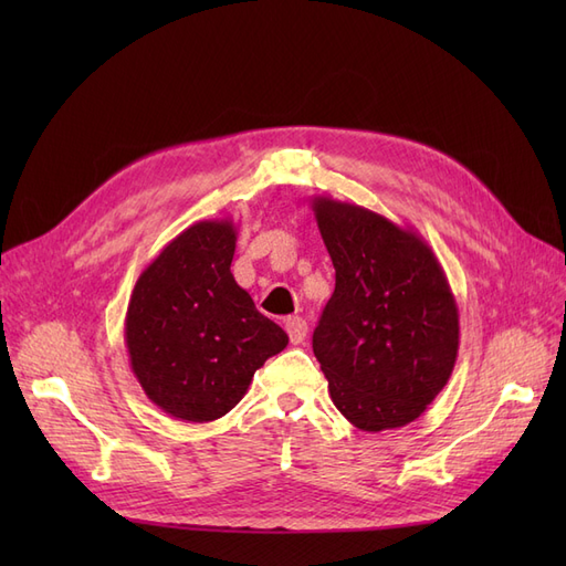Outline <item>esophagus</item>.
I'll return each mask as SVG.
<instances>
[{
    "label": "esophagus",
    "instance_id": "esophagus-1",
    "mask_svg": "<svg viewBox=\"0 0 566 566\" xmlns=\"http://www.w3.org/2000/svg\"><path fill=\"white\" fill-rule=\"evenodd\" d=\"M285 331H287V335H290V342H293V345H302L304 342V337H306V321L304 318H300V316H287L285 318Z\"/></svg>",
    "mask_w": 566,
    "mask_h": 566
}]
</instances>
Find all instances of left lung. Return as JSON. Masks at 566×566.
Segmentation results:
<instances>
[{
  "instance_id": "left-lung-1",
  "label": "left lung",
  "mask_w": 566,
  "mask_h": 566,
  "mask_svg": "<svg viewBox=\"0 0 566 566\" xmlns=\"http://www.w3.org/2000/svg\"><path fill=\"white\" fill-rule=\"evenodd\" d=\"M312 210L335 266L312 342L331 399L358 430H397L453 373L460 323L449 279L410 227L328 196Z\"/></svg>"
}]
</instances>
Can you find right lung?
Here are the masks:
<instances>
[{"label":"right lung","instance_id":"1","mask_svg":"<svg viewBox=\"0 0 566 566\" xmlns=\"http://www.w3.org/2000/svg\"><path fill=\"white\" fill-rule=\"evenodd\" d=\"M235 224L205 219L169 241L136 281L125 345L134 378L167 416L210 422L245 397L256 368L287 345L235 283Z\"/></svg>","mask_w":566,"mask_h":566}]
</instances>
